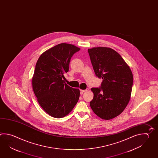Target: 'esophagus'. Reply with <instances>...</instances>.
I'll use <instances>...</instances> for the list:
<instances>
[{
  "label": "esophagus",
  "instance_id": "obj_1",
  "mask_svg": "<svg viewBox=\"0 0 158 158\" xmlns=\"http://www.w3.org/2000/svg\"><path fill=\"white\" fill-rule=\"evenodd\" d=\"M88 90V89H84V90H81V94H83L84 92H86V91H87V90Z\"/></svg>",
  "mask_w": 158,
  "mask_h": 158
}]
</instances>
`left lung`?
<instances>
[{
    "mask_svg": "<svg viewBox=\"0 0 158 158\" xmlns=\"http://www.w3.org/2000/svg\"><path fill=\"white\" fill-rule=\"evenodd\" d=\"M91 63L97 77L102 78L100 88H92L91 109L101 119L118 116L128 104L132 92V71L117 52L107 47L88 49Z\"/></svg>",
    "mask_w": 158,
    "mask_h": 158,
    "instance_id": "left-lung-1",
    "label": "left lung"
}]
</instances>
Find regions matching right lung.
Listing matches in <instances>:
<instances>
[{
	"mask_svg": "<svg viewBox=\"0 0 158 158\" xmlns=\"http://www.w3.org/2000/svg\"><path fill=\"white\" fill-rule=\"evenodd\" d=\"M81 49L61 43L43 52L38 58L32 78V89L42 109L50 116H66L77 102L80 90L64 83L71 57Z\"/></svg>",
	"mask_w": 158,
	"mask_h": 158,
	"instance_id": "add662e5",
	"label": "right lung"
}]
</instances>
